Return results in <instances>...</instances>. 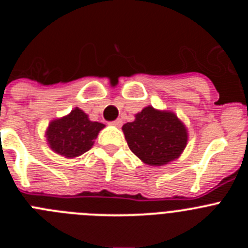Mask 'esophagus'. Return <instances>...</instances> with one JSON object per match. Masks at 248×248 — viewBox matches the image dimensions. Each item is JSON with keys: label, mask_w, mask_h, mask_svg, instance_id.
<instances>
[{"label": "esophagus", "mask_w": 248, "mask_h": 248, "mask_svg": "<svg viewBox=\"0 0 248 248\" xmlns=\"http://www.w3.org/2000/svg\"><path fill=\"white\" fill-rule=\"evenodd\" d=\"M114 126H117V128H120V126L123 125V120L122 119H117V120H114L113 123H111Z\"/></svg>", "instance_id": "34e87169"}]
</instances>
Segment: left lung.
Masks as SVG:
<instances>
[{
	"label": "left lung",
	"mask_w": 248,
	"mask_h": 248,
	"mask_svg": "<svg viewBox=\"0 0 248 248\" xmlns=\"http://www.w3.org/2000/svg\"><path fill=\"white\" fill-rule=\"evenodd\" d=\"M130 150L149 166H163L179 159L189 140L186 125L171 110L148 105L134 122L122 128Z\"/></svg>",
	"instance_id": "1"
}]
</instances>
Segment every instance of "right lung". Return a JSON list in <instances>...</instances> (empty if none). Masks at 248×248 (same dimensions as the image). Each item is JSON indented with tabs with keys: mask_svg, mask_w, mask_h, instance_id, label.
Instances as JSON below:
<instances>
[{
	"mask_svg": "<svg viewBox=\"0 0 248 248\" xmlns=\"http://www.w3.org/2000/svg\"><path fill=\"white\" fill-rule=\"evenodd\" d=\"M104 124L92 122L88 114L76 107L62 118L50 120L46 129L47 144L56 154L67 159L80 156L94 145Z\"/></svg>",
	"mask_w": 248,
	"mask_h": 248,
	"instance_id": "1",
	"label": "right lung"
}]
</instances>
